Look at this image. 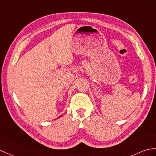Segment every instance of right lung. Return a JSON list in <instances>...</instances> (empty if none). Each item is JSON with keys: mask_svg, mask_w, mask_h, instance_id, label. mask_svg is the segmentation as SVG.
Masks as SVG:
<instances>
[{"mask_svg": "<svg viewBox=\"0 0 156 156\" xmlns=\"http://www.w3.org/2000/svg\"><path fill=\"white\" fill-rule=\"evenodd\" d=\"M60 117H61V115H60V116H59V117H58V118H60Z\"/></svg>", "mask_w": 156, "mask_h": 156, "instance_id": "1", "label": "right lung"}]
</instances>
